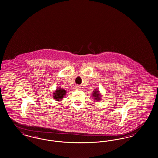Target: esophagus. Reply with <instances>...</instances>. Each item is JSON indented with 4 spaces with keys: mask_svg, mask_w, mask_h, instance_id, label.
Segmentation results:
<instances>
[{
    "mask_svg": "<svg viewBox=\"0 0 158 158\" xmlns=\"http://www.w3.org/2000/svg\"><path fill=\"white\" fill-rule=\"evenodd\" d=\"M76 89H78V90H79V89H81V87H80V86H77L76 87Z\"/></svg>",
    "mask_w": 158,
    "mask_h": 158,
    "instance_id": "34e87169",
    "label": "esophagus"
}]
</instances>
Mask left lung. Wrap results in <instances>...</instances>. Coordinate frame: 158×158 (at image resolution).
I'll return each mask as SVG.
<instances>
[{
    "label": "left lung",
    "mask_w": 158,
    "mask_h": 158,
    "mask_svg": "<svg viewBox=\"0 0 158 158\" xmlns=\"http://www.w3.org/2000/svg\"><path fill=\"white\" fill-rule=\"evenodd\" d=\"M93 93L92 96L95 98V100H96L97 101L100 100V98H100L101 97L100 94V93L98 91H97L96 89L93 91V93Z\"/></svg>",
    "instance_id": "1"
}]
</instances>
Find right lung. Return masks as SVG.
Here are the masks:
<instances>
[{"mask_svg":"<svg viewBox=\"0 0 158 158\" xmlns=\"http://www.w3.org/2000/svg\"><path fill=\"white\" fill-rule=\"evenodd\" d=\"M67 91L61 88H58L55 90L53 93V98L56 101H60L63 98V97L66 94Z\"/></svg>","mask_w":158,"mask_h":158,"instance_id":"add662e5","label":"right lung"}]
</instances>
